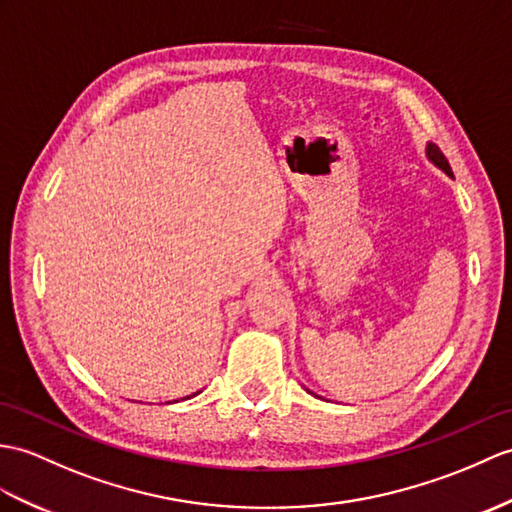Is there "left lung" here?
<instances>
[{"label":"left lung","mask_w":512,"mask_h":512,"mask_svg":"<svg viewBox=\"0 0 512 512\" xmlns=\"http://www.w3.org/2000/svg\"><path fill=\"white\" fill-rule=\"evenodd\" d=\"M425 157H427V161H432L438 170H443L447 176L454 178V174H451V168H449V161L445 159V154L441 152V148H438L436 144H430V141H427ZM307 392H310V390H307Z\"/></svg>","instance_id":"1"}]
</instances>
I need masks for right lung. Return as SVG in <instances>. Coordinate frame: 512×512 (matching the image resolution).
Here are the masks:
<instances>
[{"label": "right lung", "instance_id": "obj_1", "mask_svg": "<svg viewBox=\"0 0 512 512\" xmlns=\"http://www.w3.org/2000/svg\"><path fill=\"white\" fill-rule=\"evenodd\" d=\"M198 392H200V390H198ZM198 392H194V395H187V397H183V399H192V397L198 395ZM183 399H181V401H183ZM176 401H178V399H174V403H176ZM168 403H170V401H168Z\"/></svg>", "mask_w": 512, "mask_h": 512}]
</instances>
